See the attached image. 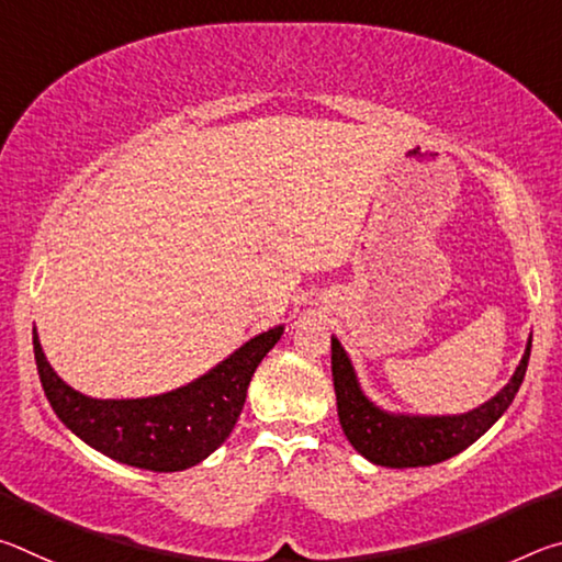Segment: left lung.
Here are the masks:
<instances>
[{"instance_id": "obj_1", "label": "left lung", "mask_w": 562, "mask_h": 562, "mask_svg": "<svg viewBox=\"0 0 562 562\" xmlns=\"http://www.w3.org/2000/svg\"><path fill=\"white\" fill-rule=\"evenodd\" d=\"M532 335L520 364L488 402L463 414H398L379 406L364 394L347 349L331 335V379H335L337 414L341 431L355 451L386 469H418L441 463L479 441L513 404L526 379Z\"/></svg>"}]
</instances>
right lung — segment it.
<instances>
[{
  "instance_id": "1",
  "label": "right lung",
  "mask_w": 562,
  "mask_h": 562,
  "mask_svg": "<svg viewBox=\"0 0 562 562\" xmlns=\"http://www.w3.org/2000/svg\"><path fill=\"white\" fill-rule=\"evenodd\" d=\"M284 325L260 331L233 355L173 392L140 398H93L54 372L34 327V359L54 414L71 434L109 459L156 473L207 459L235 429L247 386Z\"/></svg>"
}]
</instances>
